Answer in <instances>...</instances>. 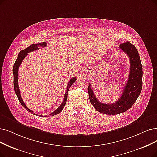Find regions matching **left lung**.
<instances>
[{
    "label": "left lung",
    "instance_id": "left-lung-1",
    "mask_svg": "<svg viewBox=\"0 0 157 157\" xmlns=\"http://www.w3.org/2000/svg\"><path fill=\"white\" fill-rule=\"evenodd\" d=\"M119 49L128 55L130 61L129 77L121 97L115 103L104 104L94 95L91 85L88 86L91 104L97 111L105 115H117L128 110L136 102L142 87V67L137 49L129 42L122 43Z\"/></svg>",
    "mask_w": 157,
    "mask_h": 157
}]
</instances>
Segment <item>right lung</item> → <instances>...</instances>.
I'll return each mask as SVG.
<instances>
[{"label": "right lung", "instance_id": "add662e5", "mask_svg": "<svg viewBox=\"0 0 157 157\" xmlns=\"http://www.w3.org/2000/svg\"><path fill=\"white\" fill-rule=\"evenodd\" d=\"M39 46H40L42 48L46 47V42H44L42 43L35 44H31V46H29L27 48L24 49V50H22V51L19 53H18V57H17V60H16V61L15 62V64L13 65V86H14L15 92L16 95H17V96L18 97V100H19V102H21V105L23 106L24 108H26V109L27 111H28L29 112L31 113H32L33 115H36V114L33 111H31V109H29L27 107V106L26 105V104H25V103L23 102V100H22V99L21 98V93H20V91H19V87H18V68H19V66L21 64L23 59L26 57V55L28 54V53H30L31 52H33V51H35V50L39 49ZM76 80H77V78L76 77H74V78H72L70 80H69L67 86V87H66L67 90H66V91L65 93L63 102H62V104L60 105V106L57 109H56L55 111H54L53 113H52L50 114L49 115L53 116V115H57V114L59 113H60L62 111V109H64V106L66 105V101H67L68 91H69V90H70V87L75 82V81H76ZM39 116H42V115H39Z\"/></svg>", "mask_w": 157, "mask_h": 157}]
</instances>
